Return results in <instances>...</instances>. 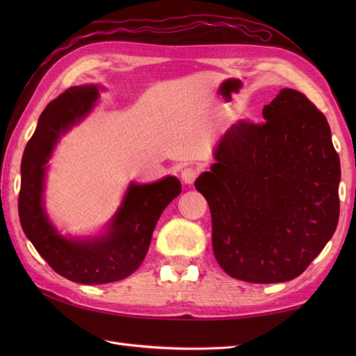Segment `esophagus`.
Here are the masks:
<instances>
[{"instance_id": "esophagus-1", "label": "esophagus", "mask_w": 356, "mask_h": 356, "mask_svg": "<svg viewBox=\"0 0 356 356\" xmlns=\"http://www.w3.org/2000/svg\"><path fill=\"white\" fill-rule=\"evenodd\" d=\"M197 176H199V171L195 170V168H193V166H188V168H184L182 174H180V177H182L184 182L188 184V185L194 184V180L197 179Z\"/></svg>"}]
</instances>
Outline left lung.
<instances>
[{
	"label": "left lung",
	"instance_id": "8db88e82",
	"mask_svg": "<svg viewBox=\"0 0 356 356\" xmlns=\"http://www.w3.org/2000/svg\"><path fill=\"white\" fill-rule=\"evenodd\" d=\"M240 120L195 180L213 220L217 263L232 278L282 283L303 274L334 236L339 157L326 116L292 88Z\"/></svg>",
	"mask_w": 356,
	"mask_h": 356
}]
</instances>
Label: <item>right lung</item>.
Masks as SVG:
<instances>
[{"label":"right lung","mask_w":356,"mask_h":356,"mask_svg":"<svg viewBox=\"0 0 356 356\" xmlns=\"http://www.w3.org/2000/svg\"><path fill=\"white\" fill-rule=\"evenodd\" d=\"M99 96L96 86L70 87L41 113L21 161L18 213L22 231L49 266L74 283L102 284L127 278L148 252L162 211L182 193L176 177L128 188L107 236L69 240L59 236L42 208L45 163L61 134L87 116Z\"/></svg>","instance_id":"right-lung-1"}]
</instances>
